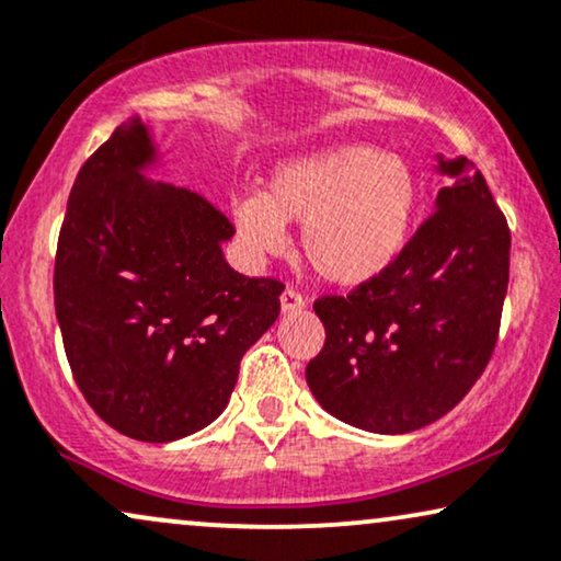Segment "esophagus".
<instances>
[{"mask_svg": "<svg viewBox=\"0 0 561 561\" xmlns=\"http://www.w3.org/2000/svg\"><path fill=\"white\" fill-rule=\"evenodd\" d=\"M305 308V297L297 293L295 287H287L285 293H282V313H295V310H302Z\"/></svg>", "mask_w": 561, "mask_h": 561, "instance_id": "esophagus-1", "label": "esophagus"}]
</instances>
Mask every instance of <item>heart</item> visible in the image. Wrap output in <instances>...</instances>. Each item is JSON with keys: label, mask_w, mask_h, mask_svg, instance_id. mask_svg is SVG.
I'll use <instances>...</instances> for the list:
<instances>
[{"label": "heart", "mask_w": 561, "mask_h": 561, "mask_svg": "<svg viewBox=\"0 0 561 561\" xmlns=\"http://www.w3.org/2000/svg\"><path fill=\"white\" fill-rule=\"evenodd\" d=\"M416 207L420 181L401 154L342 145L276 165L261 196L232 198L230 215L253 253L282 251L285 225H300L310 268L354 287L401 256Z\"/></svg>", "instance_id": "b5f03b06"}]
</instances>
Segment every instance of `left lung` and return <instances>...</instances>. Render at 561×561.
Returning a JSON list of instances; mask_svg holds the SVG:
<instances>
[{
	"label": "left lung",
	"mask_w": 561,
	"mask_h": 561,
	"mask_svg": "<svg viewBox=\"0 0 561 561\" xmlns=\"http://www.w3.org/2000/svg\"><path fill=\"white\" fill-rule=\"evenodd\" d=\"M401 256L346 295H321L323 350L305 367L318 403L352 427L401 435L456 407L486 370L510 282V228L473 160Z\"/></svg>",
	"instance_id": "1"
}]
</instances>
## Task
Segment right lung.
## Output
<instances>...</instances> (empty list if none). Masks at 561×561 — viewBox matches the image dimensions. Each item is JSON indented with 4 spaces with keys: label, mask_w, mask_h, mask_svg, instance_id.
I'll list each match as a JSON object with an SVG mask.
<instances>
[{
    "label": "right lung",
    "mask_w": 561,
    "mask_h": 561,
    "mask_svg": "<svg viewBox=\"0 0 561 561\" xmlns=\"http://www.w3.org/2000/svg\"><path fill=\"white\" fill-rule=\"evenodd\" d=\"M152 160L139 122L84 160L56 243L54 308L92 411L126 437L170 443L222 414L285 285L230 268V219L196 191L147 183Z\"/></svg>",
    "instance_id": "1"
}]
</instances>
